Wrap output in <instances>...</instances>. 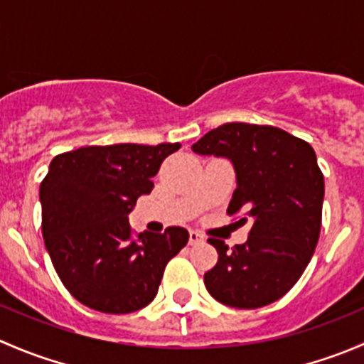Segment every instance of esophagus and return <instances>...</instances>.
<instances>
[{
	"label": "esophagus",
	"instance_id": "obj_1",
	"mask_svg": "<svg viewBox=\"0 0 364 364\" xmlns=\"http://www.w3.org/2000/svg\"><path fill=\"white\" fill-rule=\"evenodd\" d=\"M200 241H204V236L197 230H190V237H188V243L190 245H199Z\"/></svg>",
	"mask_w": 364,
	"mask_h": 364
}]
</instances>
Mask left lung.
Segmentation results:
<instances>
[{"instance_id": "8db88e82", "label": "left lung", "mask_w": 364, "mask_h": 364, "mask_svg": "<svg viewBox=\"0 0 364 364\" xmlns=\"http://www.w3.org/2000/svg\"><path fill=\"white\" fill-rule=\"evenodd\" d=\"M225 156L236 171L227 215L252 220L247 243L229 250L209 237L218 262L204 274L208 292L232 308L266 306L287 294L311 260L322 223L324 176L314 148L269 124L225 123L192 146Z\"/></svg>"}]
</instances>
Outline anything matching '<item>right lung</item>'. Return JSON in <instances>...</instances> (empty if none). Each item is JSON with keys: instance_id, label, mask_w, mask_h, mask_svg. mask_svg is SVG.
Here are the masks:
<instances>
[{"instance_id": "right-lung-1", "label": "right lung", "mask_w": 364, "mask_h": 364, "mask_svg": "<svg viewBox=\"0 0 364 364\" xmlns=\"http://www.w3.org/2000/svg\"><path fill=\"white\" fill-rule=\"evenodd\" d=\"M179 148V142L86 146L50 161L40 185L43 241L79 303L132 314L155 299L165 266L190 234L168 227L164 234L134 236L128 213L151 193L161 161Z\"/></svg>"}]
</instances>
